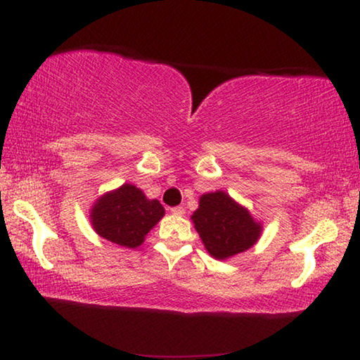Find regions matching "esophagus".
Returning a JSON list of instances; mask_svg holds the SVG:
<instances>
[{"label":"esophagus","instance_id":"esophagus-1","mask_svg":"<svg viewBox=\"0 0 360 360\" xmlns=\"http://www.w3.org/2000/svg\"><path fill=\"white\" fill-rule=\"evenodd\" d=\"M169 211H172V214H174V216H184V212H186V210L182 208V206H176V208H172Z\"/></svg>","mask_w":360,"mask_h":360}]
</instances>
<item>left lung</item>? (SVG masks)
Listing matches in <instances>:
<instances>
[{"mask_svg":"<svg viewBox=\"0 0 360 360\" xmlns=\"http://www.w3.org/2000/svg\"><path fill=\"white\" fill-rule=\"evenodd\" d=\"M191 219L206 251L217 260H227L251 249L264 229L248 208L224 191L203 193Z\"/></svg>","mask_w":360,"mask_h":360,"instance_id":"1","label":"left lung"}]
</instances>
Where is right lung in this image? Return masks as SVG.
Listing matches in <instances>:
<instances>
[{"mask_svg":"<svg viewBox=\"0 0 360 360\" xmlns=\"http://www.w3.org/2000/svg\"><path fill=\"white\" fill-rule=\"evenodd\" d=\"M165 216L158 200H149L133 184L103 193L90 210V224L101 238L122 248L141 246L146 235Z\"/></svg>","mask_w":360,"mask_h":360,"instance_id":"obj_1","label":"right lung"}]
</instances>
